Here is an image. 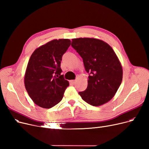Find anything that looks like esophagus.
Instances as JSON below:
<instances>
[{
  "label": "esophagus",
  "mask_w": 149,
  "mask_h": 149,
  "mask_svg": "<svg viewBox=\"0 0 149 149\" xmlns=\"http://www.w3.org/2000/svg\"><path fill=\"white\" fill-rule=\"evenodd\" d=\"M70 82L72 84H74L75 82H76V80H70Z\"/></svg>",
  "instance_id": "obj_1"
}]
</instances>
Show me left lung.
<instances>
[{
	"instance_id": "1",
	"label": "left lung",
	"mask_w": 149,
	"mask_h": 149,
	"mask_svg": "<svg viewBox=\"0 0 149 149\" xmlns=\"http://www.w3.org/2000/svg\"><path fill=\"white\" fill-rule=\"evenodd\" d=\"M71 46L83 59L89 73L87 88L79 94L94 107L108 102L116 94L123 79V68L112 47L96 38L72 40Z\"/></svg>"
}]
</instances>
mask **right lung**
Returning <instances> with one entry per match:
<instances>
[{"label": "right lung", "instance_id": "obj_1", "mask_svg": "<svg viewBox=\"0 0 149 149\" xmlns=\"http://www.w3.org/2000/svg\"><path fill=\"white\" fill-rule=\"evenodd\" d=\"M71 44L69 39L52 40L38 47L28 61L24 83L36 104L51 108L63 98L69 81L61 75L62 57Z\"/></svg>", "mask_w": 149, "mask_h": 149}]
</instances>
